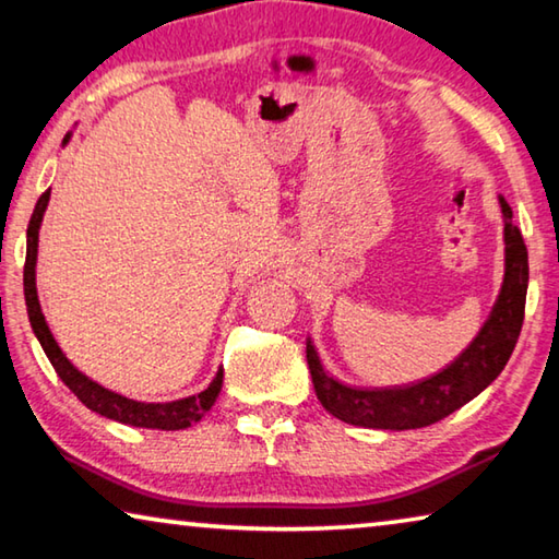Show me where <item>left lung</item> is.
<instances>
[{
    "label": "left lung",
    "instance_id": "obj_1",
    "mask_svg": "<svg viewBox=\"0 0 559 559\" xmlns=\"http://www.w3.org/2000/svg\"><path fill=\"white\" fill-rule=\"evenodd\" d=\"M500 210L506 219V278L493 313L480 328L476 340L447 370L409 386H394V390H357V386L337 382L323 370L316 347L308 340L306 357L310 377H313L320 404L330 414L353 427L392 431L421 429L461 409L503 372L525 318L527 249L523 234L513 224V210L503 197H500Z\"/></svg>",
    "mask_w": 559,
    "mask_h": 559
}]
</instances>
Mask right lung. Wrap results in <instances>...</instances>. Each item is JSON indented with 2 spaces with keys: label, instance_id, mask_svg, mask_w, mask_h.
Wrapping results in <instances>:
<instances>
[{
  "label": "right lung",
  "instance_id": "right-lung-1",
  "mask_svg": "<svg viewBox=\"0 0 559 559\" xmlns=\"http://www.w3.org/2000/svg\"><path fill=\"white\" fill-rule=\"evenodd\" d=\"M69 138H63V143ZM51 189L39 197V202L34 206V214L29 219V229H26V261H24V298H26V310H29V323L34 328V335L39 337L46 357L53 365L56 374L61 377V382L69 386V390L79 396V400L88 406L91 412L100 416H108L112 421L130 424V427H143V429H165V431H177L187 429L189 424L202 419V414L212 409L216 396L222 392V380L224 372L219 370L214 377V382L206 386L204 392L194 396H185V400L167 402V404H143L135 400H128V396L116 394L100 386L98 382L88 380L86 374L75 370V367L66 359L61 347L56 345L49 325H46L39 298H36V249H39V226L46 204H49Z\"/></svg>",
  "mask_w": 559,
  "mask_h": 559
}]
</instances>
